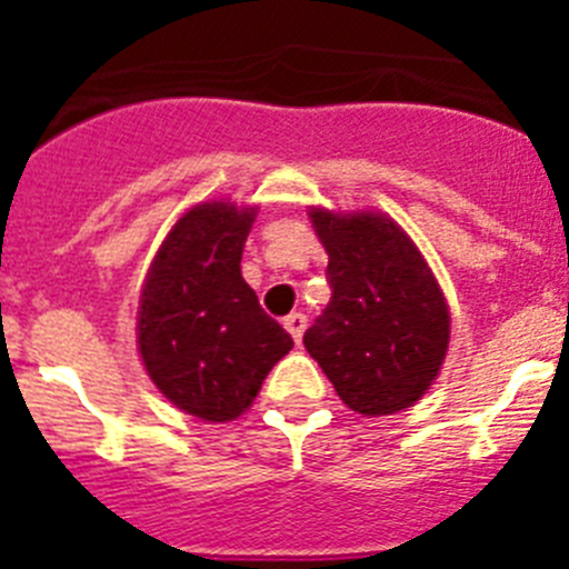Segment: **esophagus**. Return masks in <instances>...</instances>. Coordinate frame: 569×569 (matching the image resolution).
Here are the masks:
<instances>
[{"label":"esophagus","mask_w":569,"mask_h":569,"mask_svg":"<svg viewBox=\"0 0 569 569\" xmlns=\"http://www.w3.org/2000/svg\"><path fill=\"white\" fill-rule=\"evenodd\" d=\"M305 328H308V316H305V313H290L288 319H284V330L293 336L296 345H299L301 336H305Z\"/></svg>","instance_id":"1"}]
</instances>
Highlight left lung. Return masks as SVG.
Instances as JSON below:
<instances>
[{
	"mask_svg": "<svg viewBox=\"0 0 569 569\" xmlns=\"http://www.w3.org/2000/svg\"><path fill=\"white\" fill-rule=\"evenodd\" d=\"M333 299L305 333L336 393L361 416L413 407L439 376L450 310L413 239L387 213L310 208Z\"/></svg>",
	"mask_w": 569,
	"mask_h": 569,
	"instance_id": "1",
	"label": "left lung"
}]
</instances>
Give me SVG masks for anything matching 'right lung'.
Segmentation results:
<instances>
[{
    "label": "right lung",
    "mask_w": 569,
    "mask_h": 569,
    "mask_svg": "<svg viewBox=\"0 0 569 569\" xmlns=\"http://www.w3.org/2000/svg\"><path fill=\"white\" fill-rule=\"evenodd\" d=\"M256 210L193 204L156 250L139 299L136 341L150 381L202 421L239 419L293 347L241 279Z\"/></svg>",
    "instance_id": "add662e5"
}]
</instances>
